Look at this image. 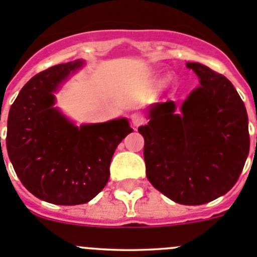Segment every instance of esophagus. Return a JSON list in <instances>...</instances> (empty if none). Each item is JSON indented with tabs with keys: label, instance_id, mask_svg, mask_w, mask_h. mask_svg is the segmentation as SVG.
Segmentation results:
<instances>
[{
	"label": "esophagus",
	"instance_id": "34e87169",
	"mask_svg": "<svg viewBox=\"0 0 257 257\" xmlns=\"http://www.w3.org/2000/svg\"><path fill=\"white\" fill-rule=\"evenodd\" d=\"M130 118H131V123H133L135 127L142 126V124L145 122V118L142 113H133Z\"/></svg>",
	"mask_w": 257,
	"mask_h": 257
}]
</instances>
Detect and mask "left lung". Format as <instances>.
Instances as JSON below:
<instances>
[{
	"label": "left lung",
	"mask_w": 257,
	"mask_h": 257,
	"mask_svg": "<svg viewBox=\"0 0 257 257\" xmlns=\"http://www.w3.org/2000/svg\"><path fill=\"white\" fill-rule=\"evenodd\" d=\"M201 86L175 113L167 100L151 109L144 136L147 178L176 203L205 205L234 187L249 152L246 106L226 77L187 63Z\"/></svg>",
	"instance_id": "8db88e82"
}]
</instances>
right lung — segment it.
I'll list each match as a JSON object with an SVG mask.
<instances>
[{
  "label": "right lung",
  "mask_w": 257,
  "mask_h": 257,
  "mask_svg": "<svg viewBox=\"0 0 257 257\" xmlns=\"http://www.w3.org/2000/svg\"><path fill=\"white\" fill-rule=\"evenodd\" d=\"M81 64L54 65L32 77L9 112L6 148L14 170L33 196L54 205L91 201L108 183L117 145L134 131L124 118L77 127L52 108V92Z\"/></svg>",
  "instance_id": "add662e5"
}]
</instances>
